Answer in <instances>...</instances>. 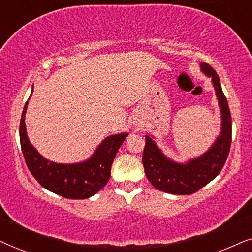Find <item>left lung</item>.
<instances>
[{
	"label": "left lung",
	"instance_id": "left-lung-1",
	"mask_svg": "<svg viewBox=\"0 0 252 252\" xmlns=\"http://www.w3.org/2000/svg\"><path fill=\"white\" fill-rule=\"evenodd\" d=\"M201 71L212 78L221 112V132L212 147L202 156L180 164L165 156L155 141L146 135V147L142 155L144 173L155 188L168 194L190 195L199 190L220 173L229 154L232 117L227 98L217 72L204 62L201 63Z\"/></svg>",
	"mask_w": 252,
	"mask_h": 252
}]
</instances>
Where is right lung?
Segmentation results:
<instances>
[{
	"label": "right lung",
	"instance_id": "obj_1",
	"mask_svg": "<svg viewBox=\"0 0 252 252\" xmlns=\"http://www.w3.org/2000/svg\"><path fill=\"white\" fill-rule=\"evenodd\" d=\"M27 104L29 102L24 106L20 118V147L27 167L36 181L49 191L71 199L88 198L101 190L109 181L113 159L128 134L122 133L108 136L99 144L93 156L82 163H54L41 156L27 137L25 127Z\"/></svg>",
	"mask_w": 252,
	"mask_h": 252
}]
</instances>
